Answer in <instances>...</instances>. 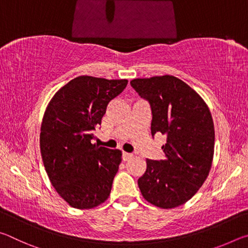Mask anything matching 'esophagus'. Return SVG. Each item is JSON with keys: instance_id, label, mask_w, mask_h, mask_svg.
<instances>
[{"instance_id": "obj_1", "label": "esophagus", "mask_w": 248, "mask_h": 248, "mask_svg": "<svg viewBox=\"0 0 248 248\" xmlns=\"http://www.w3.org/2000/svg\"><path fill=\"white\" fill-rule=\"evenodd\" d=\"M133 155L131 153H127V152H123V159L125 162V161H129L130 158H132Z\"/></svg>"}]
</instances>
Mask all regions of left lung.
Wrapping results in <instances>:
<instances>
[{"label": "left lung", "instance_id": "left-lung-1", "mask_svg": "<svg viewBox=\"0 0 248 248\" xmlns=\"http://www.w3.org/2000/svg\"><path fill=\"white\" fill-rule=\"evenodd\" d=\"M130 84L150 104L152 136H166L164 158L146 159L145 173L138 179L141 194L158 208H176L192 198L211 170V112L197 92L173 75L134 78Z\"/></svg>", "mask_w": 248, "mask_h": 248}]
</instances>
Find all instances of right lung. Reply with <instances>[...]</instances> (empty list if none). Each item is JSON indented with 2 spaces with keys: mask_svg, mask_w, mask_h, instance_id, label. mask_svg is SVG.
Listing matches in <instances>:
<instances>
[{
  "mask_svg": "<svg viewBox=\"0 0 248 248\" xmlns=\"http://www.w3.org/2000/svg\"><path fill=\"white\" fill-rule=\"evenodd\" d=\"M127 84V79L82 75L48 104L40 129L41 157L54 189L71 207L95 208L110 194L123 153L91 141L107 105Z\"/></svg>",
  "mask_w": 248,
  "mask_h": 248,
  "instance_id": "right-lung-1",
  "label": "right lung"
}]
</instances>
